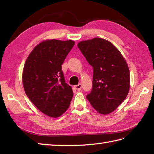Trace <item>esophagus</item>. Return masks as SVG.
<instances>
[{
    "instance_id": "esophagus-1",
    "label": "esophagus",
    "mask_w": 154,
    "mask_h": 154,
    "mask_svg": "<svg viewBox=\"0 0 154 154\" xmlns=\"http://www.w3.org/2000/svg\"><path fill=\"white\" fill-rule=\"evenodd\" d=\"M75 89H76L77 90H78V91H79V90H82V84H81V83H79V84H77V85H76L75 86Z\"/></svg>"
}]
</instances>
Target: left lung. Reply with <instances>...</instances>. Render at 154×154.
I'll list each match as a JSON object with an SVG mask.
<instances>
[{
	"instance_id": "left-lung-1",
	"label": "left lung",
	"mask_w": 154,
	"mask_h": 154,
	"mask_svg": "<svg viewBox=\"0 0 154 154\" xmlns=\"http://www.w3.org/2000/svg\"><path fill=\"white\" fill-rule=\"evenodd\" d=\"M77 46L93 67L92 89L86 98L98 113H110L129 92L130 71L126 62L118 49L103 38L81 41Z\"/></svg>"
}]
</instances>
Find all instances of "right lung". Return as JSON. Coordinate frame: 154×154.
Segmentation results:
<instances>
[{
  "mask_svg": "<svg viewBox=\"0 0 154 154\" xmlns=\"http://www.w3.org/2000/svg\"><path fill=\"white\" fill-rule=\"evenodd\" d=\"M75 45L73 41H44L34 48L25 62L22 80L25 92L42 113L62 116L73 96L65 82L62 65Z\"/></svg>",
  "mask_w": 154,
  "mask_h": 154,
  "instance_id": "1",
  "label": "right lung"
}]
</instances>
